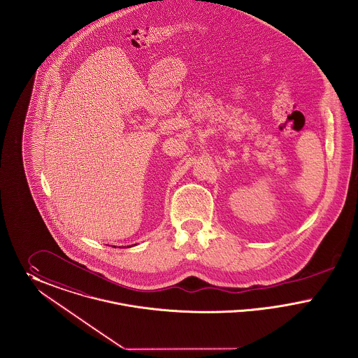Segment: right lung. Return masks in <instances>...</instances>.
<instances>
[{
  "mask_svg": "<svg viewBox=\"0 0 358 358\" xmlns=\"http://www.w3.org/2000/svg\"><path fill=\"white\" fill-rule=\"evenodd\" d=\"M114 248H115V246H114ZM128 248H129V246H128Z\"/></svg>",
  "mask_w": 358,
  "mask_h": 358,
  "instance_id": "right-lung-1",
  "label": "right lung"
}]
</instances>
